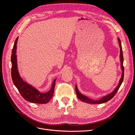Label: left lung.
I'll list each match as a JSON object with an SVG mask.
<instances>
[{
    "label": "left lung",
    "mask_w": 135,
    "mask_h": 135,
    "mask_svg": "<svg viewBox=\"0 0 135 135\" xmlns=\"http://www.w3.org/2000/svg\"><path fill=\"white\" fill-rule=\"evenodd\" d=\"M118 41H119V46H120V62H121V68L122 70V77L120 79L119 83L118 84V86L116 87V88L115 89L112 93H111L110 94H109L108 95L106 96L105 97H103V98H101V99L99 100H93L92 99H89L88 97L83 96L81 95V94L79 92L78 89L76 85H75V91H76V96L78 98L79 100H80L81 101H82L83 102H85V103H89V104H103L104 103H107L108 101L111 100L112 98L115 96V94L117 93V91L119 89V87H120V85L123 82V78H124V66H123V51H122V45H121V42L120 39L118 38Z\"/></svg>",
    "instance_id": "8db88e82"
}]
</instances>
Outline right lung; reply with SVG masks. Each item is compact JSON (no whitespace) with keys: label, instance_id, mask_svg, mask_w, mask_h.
<instances>
[{"label":"right lung","instance_id":"obj_1","mask_svg":"<svg viewBox=\"0 0 135 135\" xmlns=\"http://www.w3.org/2000/svg\"><path fill=\"white\" fill-rule=\"evenodd\" d=\"M18 38V37L16 38L15 40L11 55V76L13 82L22 97L26 101L35 104H46L51 100L54 95L56 79H55L53 82L50 91L47 93L40 92L34 87L22 79L18 71L17 57L16 55Z\"/></svg>","mask_w":135,"mask_h":135}]
</instances>
